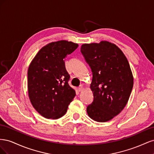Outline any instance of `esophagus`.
<instances>
[{
	"label": "esophagus",
	"instance_id": "esophagus-1",
	"mask_svg": "<svg viewBox=\"0 0 154 154\" xmlns=\"http://www.w3.org/2000/svg\"><path fill=\"white\" fill-rule=\"evenodd\" d=\"M83 89H84V87H83V85H80V87H79V88H78V91H80V92H81V91H82Z\"/></svg>",
	"mask_w": 154,
	"mask_h": 154
}]
</instances>
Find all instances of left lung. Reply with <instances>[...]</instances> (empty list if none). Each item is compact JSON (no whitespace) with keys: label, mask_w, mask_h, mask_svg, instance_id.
Returning <instances> with one entry per match:
<instances>
[{"label":"left lung","mask_w":154,"mask_h":154,"mask_svg":"<svg viewBox=\"0 0 154 154\" xmlns=\"http://www.w3.org/2000/svg\"><path fill=\"white\" fill-rule=\"evenodd\" d=\"M80 50L92 72L94 100L87 112L96 122H108L123 110L131 94L134 78L128 60L117 45L105 40L82 44Z\"/></svg>","instance_id":"8db88e82"}]
</instances>
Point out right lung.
<instances>
[{
	"mask_svg": "<svg viewBox=\"0 0 154 154\" xmlns=\"http://www.w3.org/2000/svg\"><path fill=\"white\" fill-rule=\"evenodd\" d=\"M78 47L67 40L49 43L32 59L27 71L29 98L35 109L48 119L62 117L76 92L68 84L70 78L65 58Z\"/></svg>",
	"mask_w": 154,
	"mask_h": 154,
	"instance_id": "1",
	"label": "right lung"
}]
</instances>
